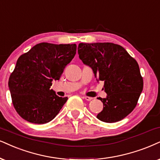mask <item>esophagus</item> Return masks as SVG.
Segmentation results:
<instances>
[{
	"mask_svg": "<svg viewBox=\"0 0 160 160\" xmlns=\"http://www.w3.org/2000/svg\"><path fill=\"white\" fill-rule=\"evenodd\" d=\"M82 98L84 99V100H86L87 101H90L92 100V98H91V97H87V96H84L82 97Z\"/></svg>",
	"mask_w": 160,
	"mask_h": 160,
	"instance_id": "34e87169",
	"label": "esophagus"
}]
</instances>
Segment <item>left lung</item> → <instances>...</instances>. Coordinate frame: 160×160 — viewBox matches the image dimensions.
<instances>
[{
  "instance_id": "8db88e82",
  "label": "left lung",
  "mask_w": 160,
  "mask_h": 160,
  "mask_svg": "<svg viewBox=\"0 0 160 160\" xmlns=\"http://www.w3.org/2000/svg\"><path fill=\"white\" fill-rule=\"evenodd\" d=\"M79 58L92 68L98 81H104L106 98H99L103 109L97 117L118 122L136 107L143 88L139 65L122 46L112 43H80Z\"/></svg>"
}]
</instances>
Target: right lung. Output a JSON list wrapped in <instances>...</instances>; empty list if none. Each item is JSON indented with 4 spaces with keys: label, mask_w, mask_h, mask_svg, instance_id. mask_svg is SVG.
Segmentation results:
<instances>
[{
    "label": "right lung",
    "mask_w": 160,
    "mask_h": 160,
    "mask_svg": "<svg viewBox=\"0 0 160 160\" xmlns=\"http://www.w3.org/2000/svg\"><path fill=\"white\" fill-rule=\"evenodd\" d=\"M76 44L40 43L19 57L9 78L14 108L24 120L44 124L53 120L67 101L50 89L76 54Z\"/></svg>",
    "instance_id": "obj_1"
}]
</instances>
